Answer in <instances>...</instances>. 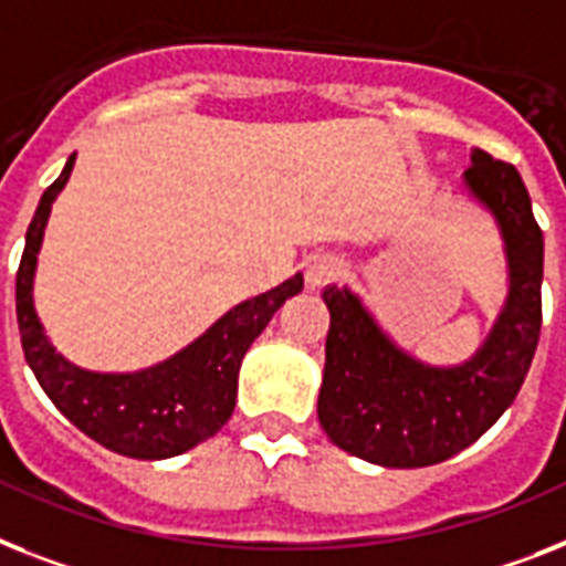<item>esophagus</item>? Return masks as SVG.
I'll use <instances>...</instances> for the list:
<instances>
[{
	"label": "esophagus",
	"instance_id": "34e87169",
	"mask_svg": "<svg viewBox=\"0 0 566 566\" xmlns=\"http://www.w3.org/2000/svg\"><path fill=\"white\" fill-rule=\"evenodd\" d=\"M340 274V260L335 254H315L306 260V286L321 289Z\"/></svg>",
	"mask_w": 566,
	"mask_h": 566
}]
</instances>
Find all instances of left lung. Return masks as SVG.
<instances>
[{
    "mask_svg": "<svg viewBox=\"0 0 566 566\" xmlns=\"http://www.w3.org/2000/svg\"><path fill=\"white\" fill-rule=\"evenodd\" d=\"M462 190L503 240L506 297L474 356L431 364L408 353L349 286L324 289L329 310L317 419L347 454L385 469H424L478 442L524 385L541 335L544 233L521 172L471 149Z\"/></svg>",
    "mask_w": 566,
    "mask_h": 566,
    "instance_id": "obj_1",
    "label": "left lung"
}]
</instances>
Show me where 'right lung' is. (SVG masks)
I'll return each instance as SVG.
<instances>
[{"mask_svg":"<svg viewBox=\"0 0 566 566\" xmlns=\"http://www.w3.org/2000/svg\"><path fill=\"white\" fill-rule=\"evenodd\" d=\"M74 158L77 153L42 193L25 233L17 272V321L25 361L60 413L104 448L133 460L179 457L210 440L231 419L242 358L274 312L303 292V274L297 272L280 286L237 303L188 347L142 370L104 373L69 361L51 344L36 315L34 277L51 205L72 176Z\"/></svg>","mask_w":566,"mask_h":566,"instance_id":"1","label":"right lung"}]
</instances>
